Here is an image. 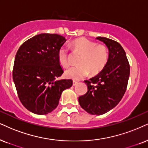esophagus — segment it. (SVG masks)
<instances>
[{
    "instance_id": "esophagus-1",
    "label": "esophagus",
    "mask_w": 148,
    "mask_h": 148,
    "mask_svg": "<svg viewBox=\"0 0 148 148\" xmlns=\"http://www.w3.org/2000/svg\"><path fill=\"white\" fill-rule=\"evenodd\" d=\"M78 84V82H77V81H73V86H77Z\"/></svg>"
}]
</instances>
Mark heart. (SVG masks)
<instances>
[{
	"instance_id": "1",
	"label": "heart",
	"mask_w": 148,
	"mask_h": 148,
	"mask_svg": "<svg viewBox=\"0 0 148 148\" xmlns=\"http://www.w3.org/2000/svg\"><path fill=\"white\" fill-rule=\"evenodd\" d=\"M71 47L74 51L81 55L78 64L79 65L71 67L66 71L65 76L74 80H79L90 73L97 74L104 68L108 59V51L106 47L97 44L86 38L75 39ZM58 60L62 66L67 68L71 64V56L69 49L61 47L58 51Z\"/></svg>"
}]
</instances>
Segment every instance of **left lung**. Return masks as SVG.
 Segmentation results:
<instances>
[{"label": "left lung", "instance_id": "8db88e82", "mask_svg": "<svg viewBox=\"0 0 148 148\" xmlns=\"http://www.w3.org/2000/svg\"><path fill=\"white\" fill-rule=\"evenodd\" d=\"M96 38L108 48V60L101 72L84 80L88 91L80 96L78 101L87 112L100 115L115 107L124 95L130 76V64L119 43L104 37Z\"/></svg>", "mask_w": 148, "mask_h": 148}]
</instances>
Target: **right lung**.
<instances>
[{
  "label": "right lung",
  "mask_w": 148,
  "mask_h": 148,
  "mask_svg": "<svg viewBox=\"0 0 148 148\" xmlns=\"http://www.w3.org/2000/svg\"><path fill=\"white\" fill-rule=\"evenodd\" d=\"M66 41L58 34H41L25 41L16 53L13 80L20 101L33 113L51 112L62 91L72 86V79L56 80L64 73L58 53Z\"/></svg>",
  "instance_id": "add662e5"
}]
</instances>
